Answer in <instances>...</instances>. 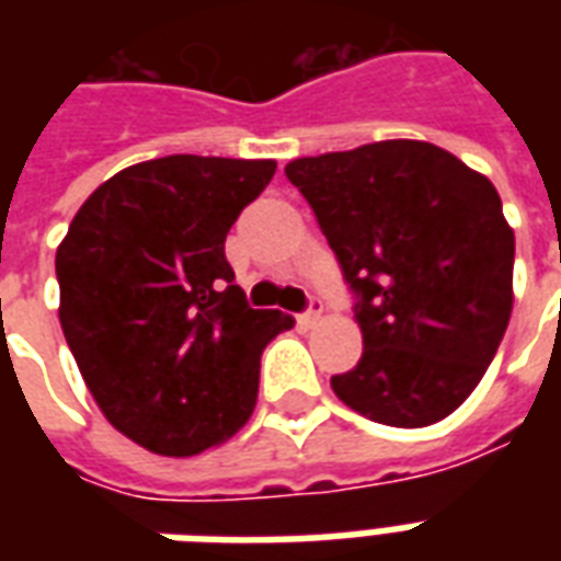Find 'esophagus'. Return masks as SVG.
<instances>
[{"label":"esophagus","mask_w":561,"mask_h":561,"mask_svg":"<svg viewBox=\"0 0 561 561\" xmlns=\"http://www.w3.org/2000/svg\"><path fill=\"white\" fill-rule=\"evenodd\" d=\"M321 316H324V304H321L318 297H312L309 309H306L304 316H300V324H304V328H312V324H318V318Z\"/></svg>","instance_id":"1"}]
</instances>
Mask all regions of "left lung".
<instances>
[{
	"label": "left lung",
	"mask_w": 561,
	"mask_h": 561,
	"mask_svg": "<svg viewBox=\"0 0 561 561\" xmlns=\"http://www.w3.org/2000/svg\"><path fill=\"white\" fill-rule=\"evenodd\" d=\"M285 176L357 297L364 354L330 378L333 393L388 426L445 421L493 364L514 306V231L495 185L426 140L306 156Z\"/></svg>",
	"instance_id": "1"
}]
</instances>
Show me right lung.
Returning <instances> with one entry per match:
<instances>
[{
    "label": "right lung",
    "instance_id": "add662e5",
    "mask_svg": "<svg viewBox=\"0 0 561 561\" xmlns=\"http://www.w3.org/2000/svg\"><path fill=\"white\" fill-rule=\"evenodd\" d=\"M273 159L164 156L92 192L56 249L59 324L92 400L131 442L195 457L255 409L261 352L294 328L252 309L225 237Z\"/></svg>",
    "mask_w": 561,
    "mask_h": 561
}]
</instances>
